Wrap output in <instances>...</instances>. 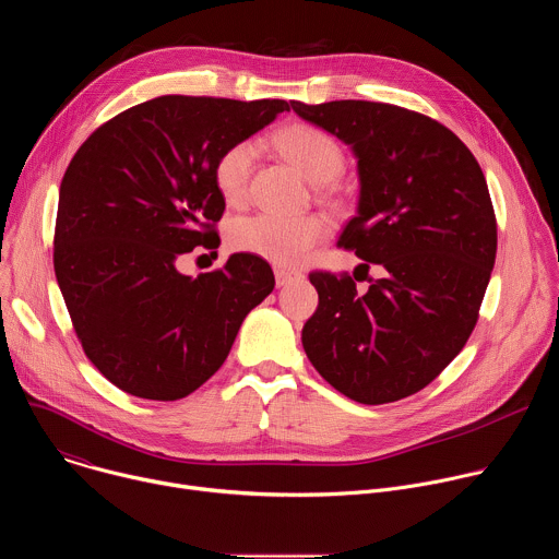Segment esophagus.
Instances as JSON below:
<instances>
[{"label": "esophagus", "instance_id": "1", "mask_svg": "<svg viewBox=\"0 0 559 559\" xmlns=\"http://www.w3.org/2000/svg\"><path fill=\"white\" fill-rule=\"evenodd\" d=\"M274 276H276V285H278V287H285V285H289L292 281L300 278V272L287 270V267H276V270H274Z\"/></svg>", "mask_w": 559, "mask_h": 559}]
</instances>
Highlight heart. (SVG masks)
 Instances as JSON below:
<instances>
[{
    "label": "heart",
    "instance_id": "1",
    "mask_svg": "<svg viewBox=\"0 0 559 559\" xmlns=\"http://www.w3.org/2000/svg\"><path fill=\"white\" fill-rule=\"evenodd\" d=\"M276 147L313 183H328L343 170V150L325 130L309 123H292L274 134ZM257 158L254 141H236L225 147L214 164V186L227 203L243 201ZM330 231L321 214L287 216L257 212L229 223L227 241L236 252L254 254L281 267L300 265L316 243Z\"/></svg>",
    "mask_w": 559,
    "mask_h": 559
}]
</instances>
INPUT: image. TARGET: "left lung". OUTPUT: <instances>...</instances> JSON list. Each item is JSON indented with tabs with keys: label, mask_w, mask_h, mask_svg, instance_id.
Masks as SVG:
<instances>
[{
	"label": "left lung",
	"mask_w": 559,
	"mask_h": 559,
	"mask_svg": "<svg viewBox=\"0 0 559 559\" xmlns=\"http://www.w3.org/2000/svg\"><path fill=\"white\" fill-rule=\"evenodd\" d=\"M352 145L358 214L338 246L382 270L360 294L349 274L311 272L318 307L302 328L316 371L360 405L425 389L462 352L498 250L489 188L471 150L442 123L378 102H289ZM362 278V281H365Z\"/></svg>",
	"instance_id": "obj_1"
}]
</instances>
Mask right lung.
<instances>
[{"instance_id": "obj_1", "label": "right lung", "mask_w": 559, "mask_h": 559, "mask_svg": "<svg viewBox=\"0 0 559 559\" xmlns=\"http://www.w3.org/2000/svg\"><path fill=\"white\" fill-rule=\"evenodd\" d=\"M283 99L166 95L123 110L76 150L61 179L55 276L91 362L121 391L179 401L225 362L243 318L274 289L254 254L186 276L177 261L218 248V154Z\"/></svg>"}]
</instances>
